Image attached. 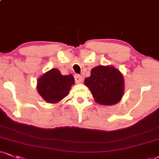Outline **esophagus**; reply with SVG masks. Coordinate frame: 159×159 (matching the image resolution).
<instances>
[{"instance_id": "1", "label": "esophagus", "mask_w": 159, "mask_h": 159, "mask_svg": "<svg viewBox=\"0 0 159 159\" xmlns=\"http://www.w3.org/2000/svg\"><path fill=\"white\" fill-rule=\"evenodd\" d=\"M74 79H75V82L76 84H80L83 81V77L80 75V74H75L74 76Z\"/></svg>"}]
</instances>
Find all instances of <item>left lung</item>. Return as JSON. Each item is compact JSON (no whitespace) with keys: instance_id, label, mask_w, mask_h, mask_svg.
<instances>
[{"instance_id":"1","label":"left lung","mask_w":159,"mask_h":159,"mask_svg":"<svg viewBox=\"0 0 159 159\" xmlns=\"http://www.w3.org/2000/svg\"><path fill=\"white\" fill-rule=\"evenodd\" d=\"M97 103L113 105L121 100L124 93L125 83L122 74L113 66H99L91 70V76L85 79Z\"/></svg>"}]
</instances>
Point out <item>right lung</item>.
Segmentation results:
<instances>
[{
  "mask_svg": "<svg viewBox=\"0 0 159 159\" xmlns=\"http://www.w3.org/2000/svg\"><path fill=\"white\" fill-rule=\"evenodd\" d=\"M74 84L73 75H62L58 69L52 68L39 78L37 89L47 102L57 103L69 94Z\"/></svg>",
  "mask_w": 159,
  "mask_h": 159,
  "instance_id": "add662e5",
  "label": "right lung"
}]
</instances>
